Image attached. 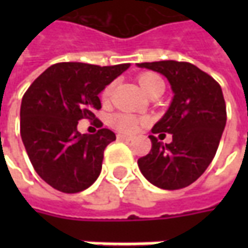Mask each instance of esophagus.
I'll list each match as a JSON object with an SVG mask.
<instances>
[{
    "mask_svg": "<svg viewBox=\"0 0 248 248\" xmlns=\"http://www.w3.org/2000/svg\"><path fill=\"white\" fill-rule=\"evenodd\" d=\"M117 139H119V140H125V142H129V140H132V137L124 135V134H117Z\"/></svg>",
    "mask_w": 248,
    "mask_h": 248,
    "instance_id": "esophagus-1",
    "label": "esophagus"
}]
</instances>
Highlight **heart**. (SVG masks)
Here are the masks:
<instances>
[{"label":"heart","mask_w":248,"mask_h":248,"mask_svg":"<svg viewBox=\"0 0 248 248\" xmlns=\"http://www.w3.org/2000/svg\"><path fill=\"white\" fill-rule=\"evenodd\" d=\"M138 81L140 84V87L143 88V91L150 95L153 91L158 88L160 85H164V82L161 80V77L155 74V73H143L138 77ZM113 88L114 85L109 84L105 90L102 91V100L103 102H108L113 93ZM111 125L116 129H119L121 132H125V134H134L137 132L140 127V124L143 123V119L137 117L134 114H129V113H117L114 116H111L110 119Z\"/></svg>","instance_id":"1"}]
</instances>
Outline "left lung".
Instances as JSON below:
<instances>
[{"label":"left lung","mask_w":248,"mask_h":248,"mask_svg":"<svg viewBox=\"0 0 248 248\" xmlns=\"http://www.w3.org/2000/svg\"><path fill=\"white\" fill-rule=\"evenodd\" d=\"M166 76L174 99L153 134H172L171 143L149 135L152 149L138 160L150 184L176 190L193 184L213 161L226 124V105L221 85L189 62L161 61L138 63ZM166 135V134H161Z\"/></svg>","instance_id":"8db88e82"}]
</instances>
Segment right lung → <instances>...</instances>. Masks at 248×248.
<instances>
[{
  "label": "right lung",
  "mask_w": 248,
  "mask_h": 248,
  "mask_svg": "<svg viewBox=\"0 0 248 248\" xmlns=\"http://www.w3.org/2000/svg\"><path fill=\"white\" fill-rule=\"evenodd\" d=\"M128 67L56 63L24 92L20 137L35 172L53 189L78 193L99 176L103 152L116 135L93 114L102 108L98 95ZM82 118L93 119L100 129L81 136L77 124Z\"/></svg>",
  "instance_id": "obj_1"
}]
</instances>
